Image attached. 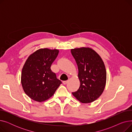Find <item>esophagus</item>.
<instances>
[{
  "mask_svg": "<svg viewBox=\"0 0 132 132\" xmlns=\"http://www.w3.org/2000/svg\"><path fill=\"white\" fill-rule=\"evenodd\" d=\"M68 82V80H67V81H62V83H63V84H64V85H66V84H67Z\"/></svg>",
  "mask_w": 132,
  "mask_h": 132,
  "instance_id": "1",
  "label": "esophagus"
}]
</instances>
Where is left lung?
Instances as JSON below:
<instances>
[{"instance_id": "left-lung-1", "label": "left lung", "mask_w": 132, "mask_h": 132, "mask_svg": "<svg viewBox=\"0 0 132 132\" xmlns=\"http://www.w3.org/2000/svg\"><path fill=\"white\" fill-rule=\"evenodd\" d=\"M71 52L78 65L80 83L79 89L72 94L81 103H92L102 94L105 87L106 71L104 63L92 48H75Z\"/></svg>"}]
</instances>
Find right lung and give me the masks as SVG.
<instances>
[{
  "mask_svg": "<svg viewBox=\"0 0 132 132\" xmlns=\"http://www.w3.org/2000/svg\"><path fill=\"white\" fill-rule=\"evenodd\" d=\"M58 53L57 49L40 48L26 60L21 82L24 93L32 100L38 102L47 100L61 84L50 68Z\"/></svg>",
  "mask_w": 132,
  "mask_h": 132,
  "instance_id": "1",
  "label": "right lung"
}]
</instances>
